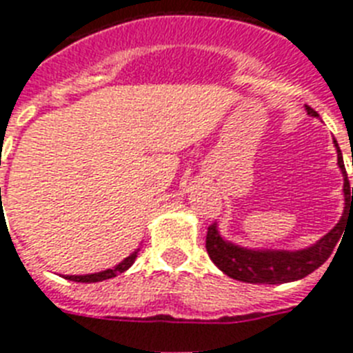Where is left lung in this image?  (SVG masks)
<instances>
[{
  "label": "left lung",
  "mask_w": 353,
  "mask_h": 353,
  "mask_svg": "<svg viewBox=\"0 0 353 353\" xmlns=\"http://www.w3.org/2000/svg\"><path fill=\"white\" fill-rule=\"evenodd\" d=\"M306 109H308V114L317 117L314 109H310V107ZM337 153H339L337 163L345 174L346 204L345 215L328 235L323 236L315 246L301 250V252H252V250H244V248L224 241L216 231V224H211L208 228V235H205V250H208L211 261L215 262L228 277L253 284L292 283V281L306 277L317 268L323 266L334 252L335 244L339 242L346 221H350V216L353 219V188H350V182L346 176L345 162H343L339 148H337Z\"/></svg>",
  "instance_id": "8db88e82"
}]
</instances>
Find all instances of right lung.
Listing matches in <instances>:
<instances>
[{
  "instance_id": "obj_1",
  "label": "right lung",
  "mask_w": 353,
  "mask_h": 353,
  "mask_svg": "<svg viewBox=\"0 0 353 353\" xmlns=\"http://www.w3.org/2000/svg\"><path fill=\"white\" fill-rule=\"evenodd\" d=\"M137 253H131V255L125 259V261H122L120 264H117V266L112 268V270H105V272H100V273H92V275H67L65 279H69V281H74V283H100V281H105V279H112L117 277L118 273H123L125 270H129V268L132 266V262H134V259H137Z\"/></svg>"
}]
</instances>
